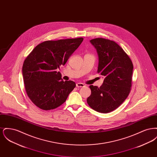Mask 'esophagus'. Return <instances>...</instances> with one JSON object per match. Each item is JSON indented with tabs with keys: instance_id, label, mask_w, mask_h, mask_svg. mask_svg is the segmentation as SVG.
<instances>
[{
	"instance_id": "obj_1",
	"label": "esophagus",
	"mask_w": 157,
	"mask_h": 157,
	"mask_svg": "<svg viewBox=\"0 0 157 157\" xmlns=\"http://www.w3.org/2000/svg\"><path fill=\"white\" fill-rule=\"evenodd\" d=\"M76 86L78 88H82V87L85 86V85L82 83H77L76 84Z\"/></svg>"
}]
</instances>
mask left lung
I'll return each instance as SVG.
<instances>
[{
  "instance_id": "obj_1",
  "label": "left lung",
  "mask_w": 157,
  "mask_h": 157,
  "mask_svg": "<svg viewBox=\"0 0 157 157\" xmlns=\"http://www.w3.org/2000/svg\"><path fill=\"white\" fill-rule=\"evenodd\" d=\"M97 51L98 73L104 77L102 86L90 85L87 98L90 107L97 112L108 113L127 99L132 85L133 64L123 49L113 40L96 38L90 40Z\"/></svg>"
}]
</instances>
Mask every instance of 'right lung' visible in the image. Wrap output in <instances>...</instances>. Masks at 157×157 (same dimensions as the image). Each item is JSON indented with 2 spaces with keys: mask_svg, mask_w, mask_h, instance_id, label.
<instances>
[{
  "mask_svg": "<svg viewBox=\"0 0 157 157\" xmlns=\"http://www.w3.org/2000/svg\"><path fill=\"white\" fill-rule=\"evenodd\" d=\"M83 40L78 37L45 41L37 45L25 60V88L28 97L38 108L45 111L58 108L75 88V82H64L56 69L66 63Z\"/></svg>",
  "mask_w": 157,
  "mask_h": 157,
  "instance_id": "add662e5",
  "label": "right lung"
}]
</instances>
